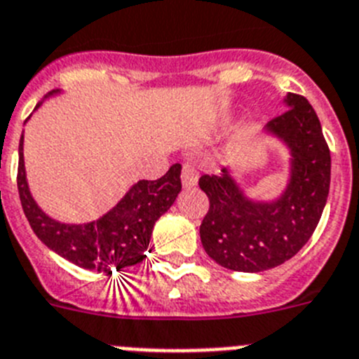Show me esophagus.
I'll list each match as a JSON object with an SVG mask.
<instances>
[{
  "mask_svg": "<svg viewBox=\"0 0 359 359\" xmlns=\"http://www.w3.org/2000/svg\"><path fill=\"white\" fill-rule=\"evenodd\" d=\"M180 179H182V186L186 189H191L197 186L198 182V173L197 170L193 166H189V164H184L182 166V175H180Z\"/></svg>",
  "mask_w": 359,
  "mask_h": 359,
  "instance_id": "esophagus-1",
  "label": "esophagus"
}]
</instances>
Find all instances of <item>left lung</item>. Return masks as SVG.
<instances>
[{"instance_id":"1","label":"left lung","mask_w":359,"mask_h":359,"mask_svg":"<svg viewBox=\"0 0 359 359\" xmlns=\"http://www.w3.org/2000/svg\"><path fill=\"white\" fill-rule=\"evenodd\" d=\"M287 110L264 126L289 151L287 184L278 197L257 201L233 175H202L210 211L201 224V242L218 266L242 273L273 269L294 257L316 229L330 186V151L309 101L283 97Z\"/></svg>"}]
</instances>
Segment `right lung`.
I'll use <instances>...</instances> for the list:
<instances>
[{
  "label": "right lung",
  "mask_w": 359,
  "mask_h": 359,
  "mask_svg": "<svg viewBox=\"0 0 359 359\" xmlns=\"http://www.w3.org/2000/svg\"><path fill=\"white\" fill-rule=\"evenodd\" d=\"M59 90L45 99L54 97ZM37 102L36 110L45 102ZM23 133L20 141L18 189L25 217L32 231L48 249L65 260L83 267L110 274L111 269L135 266L144 260L149 249L154 226L170 210L182 189L180 164H173L164 177L157 180H139L126 195L97 220L85 224H65L48 217L34 201L27 180L23 157Z\"/></svg>",
  "instance_id": "1"
}]
</instances>
